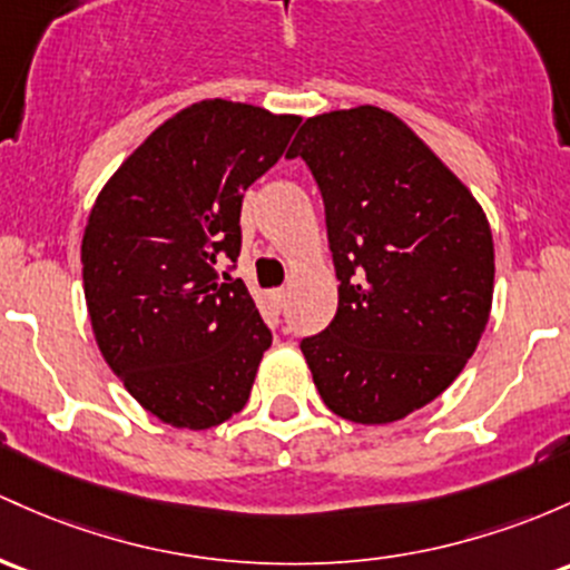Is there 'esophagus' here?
Segmentation results:
<instances>
[{"mask_svg":"<svg viewBox=\"0 0 570 570\" xmlns=\"http://www.w3.org/2000/svg\"><path fill=\"white\" fill-rule=\"evenodd\" d=\"M284 299H286V292L284 289H271V292H267V303H271L273 311L284 308Z\"/></svg>","mask_w":570,"mask_h":570,"instance_id":"obj_1","label":"esophagus"}]
</instances>
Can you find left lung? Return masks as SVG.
<instances>
[{
    "mask_svg": "<svg viewBox=\"0 0 570 570\" xmlns=\"http://www.w3.org/2000/svg\"><path fill=\"white\" fill-rule=\"evenodd\" d=\"M324 197L337 314L299 343L324 405L390 424L449 390L490 322L495 246L484 208L395 112L308 118L289 148Z\"/></svg>",
    "mask_w": 570,
    "mask_h": 570,
    "instance_id": "obj_1",
    "label": "left lung"
}]
</instances>
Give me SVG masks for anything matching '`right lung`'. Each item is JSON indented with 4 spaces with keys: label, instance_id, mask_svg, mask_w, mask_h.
Wrapping results in <instances>:
<instances>
[{
    "label": "right lung",
    "instance_id": "right-lung-1",
    "mask_svg": "<svg viewBox=\"0 0 570 570\" xmlns=\"http://www.w3.org/2000/svg\"><path fill=\"white\" fill-rule=\"evenodd\" d=\"M299 121L203 99L159 124L97 194L80 243L94 337L165 424L208 430L248 403L273 337L246 284L216 265L240 254L243 191Z\"/></svg>",
    "mask_w": 570,
    "mask_h": 570
}]
</instances>
